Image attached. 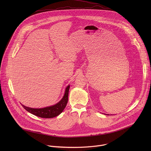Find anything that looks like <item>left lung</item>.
<instances>
[{"label": "left lung", "mask_w": 151, "mask_h": 151, "mask_svg": "<svg viewBox=\"0 0 151 151\" xmlns=\"http://www.w3.org/2000/svg\"><path fill=\"white\" fill-rule=\"evenodd\" d=\"M104 115H109V114H104Z\"/></svg>", "instance_id": "8db88e82"}]
</instances>
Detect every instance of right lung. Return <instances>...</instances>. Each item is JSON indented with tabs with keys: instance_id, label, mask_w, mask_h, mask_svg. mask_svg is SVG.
Wrapping results in <instances>:
<instances>
[{
	"instance_id": "add662e5",
	"label": "right lung",
	"mask_w": 151,
	"mask_h": 151,
	"mask_svg": "<svg viewBox=\"0 0 151 151\" xmlns=\"http://www.w3.org/2000/svg\"><path fill=\"white\" fill-rule=\"evenodd\" d=\"M69 88L70 85L67 86L62 99L54 105L43 107V108H32L23 104L22 106L27 112L35 116L43 118H54L59 115L66 107L68 101Z\"/></svg>"
}]
</instances>
